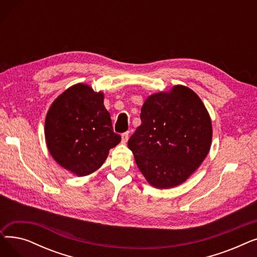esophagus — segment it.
<instances>
[{"label":"esophagus","mask_w":257,"mask_h":257,"mask_svg":"<svg viewBox=\"0 0 257 257\" xmlns=\"http://www.w3.org/2000/svg\"><path fill=\"white\" fill-rule=\"evenodd\" d=\"M128 139H129V132H125L121 134V142H123L124 144H126L128 142Z\"/></svg>","instance_id":"34e87169"}]
</instances>
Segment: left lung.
Segmentation results:
<instances>
[{"label": "left lung", "instance_id": "left-lung-1", "mask_svg": "<svg viewBox=\"0 0 257 257\" xmlns=\"http://www.w3.org/2000/svg\"><path fill=\"white\" fill-rule=\"evenodd\" d=\"M141 119L128 148L146 180L159 190L185 182L210 150L212 125L203 102L191 88L175 85L148 97Z\"/></svg>", "mask_w": 257, "mask_h": 257}]
</instances>
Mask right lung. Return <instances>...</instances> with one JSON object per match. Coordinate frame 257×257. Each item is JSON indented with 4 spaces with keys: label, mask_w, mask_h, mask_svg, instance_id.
<instances>
[{
    "label": "right lung",
    "mask_w": 257,
    "mask_h": 257,
    "mask_svg": "<svg viewBox=\"0 0 257 257\" xmlns=\"http://www.w3.org/2000/svg\"><path fill=\"white\" fill-rule=\"evenodd\" d=\"M103 102L102 91L78 83L59 94L47 112L48 150L60 167L78 177L97 171L120 142Z\"/></svg>",
    "instance_id": "right-lung-1"
}]
</instances>
